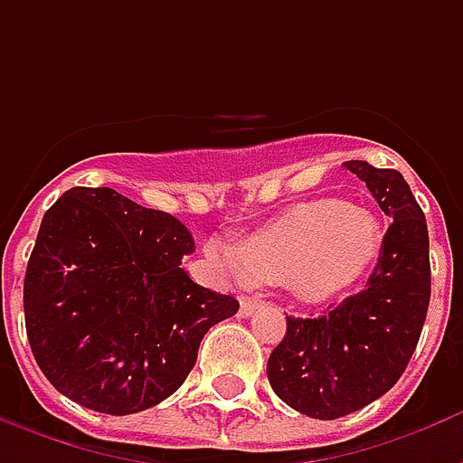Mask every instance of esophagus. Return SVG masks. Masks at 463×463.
I'll use <instances>...</instances> for the list:
<instances>
[{"label":"esophagus","mask_w":463,"mask_h":463,"mask_svg":"<svg viewBox=\"0 0 463 463\" xmlns=\"http://www.w3.org/2000/svg\"><path fill=\"white\" fill-rule=\"evenodd\" d=\"M260 307V302L255 300V298H241V315L242 317H250L252 312Z\"/></svg>","instance_id":"34e87169"}]
</instances>
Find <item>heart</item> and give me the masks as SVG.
<instances>
[{"instance_id": "1", "label": "heart", "mask_w": 463, "mask_h": 463, "mask_svg": "<svg viewBox=\"0 0 463 463\" xmlns=\"http://www.w3.org/2000/svg\"><path fill=\"white\" fill-rule=\"evenodd\" d=\"M384 245L382 225L369 211L342 201L295 205L242 238L211 242L208 255L241 282H280L302 302H325L359 282Z\"/></svg>"}]
</instances>
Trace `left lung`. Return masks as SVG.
I'll use <instances>...</instances> for the list:
<instances>
[{
  "label": "left lung",
  "mask_w": 463,
  "mask_h": 463,
  "mask_svg": "<svg viewBox=\"0 0 463 463\" xmlns=\"http://www.w3.org/2000/svg\"><path fill=\"white\" fill-rule=\"evenodd\" d=\"M392 225L367 288L320 317H288L268 359L275 394L312 419H340L387 394L404 374L431 295L427 218L404 175L347 161Z\"/></svg>",
  "instance_id": "8db88e82"
}]
</instances>
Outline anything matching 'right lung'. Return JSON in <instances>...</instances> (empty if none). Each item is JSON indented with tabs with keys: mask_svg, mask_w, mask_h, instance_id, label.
I'll return each instance as SVG.
<instances>
[{
	"mask_svg": "<svg viewBox=\"0 0 463 463\" xmlns=\"http://www.w3.org/2000/svg\"><path fill=\"white\" fill-rule=\"evenodd\" d=\"M193 235L114 188H71L44 213L24 275L26 337L44 377L101 414L181 387L205 332L238 312L188 278Z\"/></svg>",
	"mask_w": 463,
	"mask_h": 463,
	"instance_id": "right-lung-1",
	"label": "right lung"
}]
</instances>
